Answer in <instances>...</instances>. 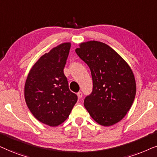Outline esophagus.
Masks as SVG:
<instances>
[{"label":"esophagus","mask_w":157,"mask_h":157,"mask_svg":"<svg viewBox=\"0 0 157 157\" xmlns=\"http://www.w3.org/2000/svg\"><path fill=\"white\" fill-rule=\"evenodd\" d=\"M77 97H78L79 98H81L82 97V92H78V93H77Z\"/></svg>","instance_id":"1"}]
</instances>
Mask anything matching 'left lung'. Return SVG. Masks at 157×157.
I'll use <instances>...</instances> for the list:
<instances>
[{
	"label": "left lung",
	"instance_id": "8db88e82",
	"mask_svg": "<svg viewBox=\"0 0 157 157\" xmlns=\"http://www.w3.org/2000/svg\"><path fill=\"white\" fill-rule=\"evenodd\" d=\"M75 52L90 69L93 91L84 105L98 124L110 126L122 120L134 100L136 85L127 62L109 46L97 41L80 44Z\"/></svg>",
	"mask_w": 157,
	"mask_h": 157
}]
</instances>
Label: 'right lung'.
<instances>
[{
	"instance_id": "obj_1",
	"label": "right lung",
	"mask_w": 157,
	"mask_h": 157,
	"mask_svg": "<svg viewBox=\"0 0 157 157\" xmlns=\"http://www.w3.org/2000/svg\"><path fill=\"white\" fill-rule=\"evenodd\" d=\"M70 47V42L62 43L41 56L29 71L25 83L29 109L37 120L49 126L62 124L77 101L64 74Z\"/></svg>"
}]
</instances>
